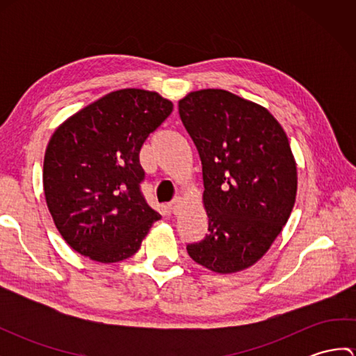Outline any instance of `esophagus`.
I'll return each instance as SVG.
<instances>
[{"mask_svg": "<svg viewBox=\"0 0 356 356\" xmlns=\"http://www.w3.org/2000/svg\"><path fill=\"white\" fill-rule=\"evenodd\" d=\"M168 208H170V211L172 214H177L179 213V209H180V199L177 197V199H174L170 205H168Z\"/></svg>", "mask_w": 356, "mask_h": 356, "instance_id": "34e87169", "label": "esophagus"}]
</instances>
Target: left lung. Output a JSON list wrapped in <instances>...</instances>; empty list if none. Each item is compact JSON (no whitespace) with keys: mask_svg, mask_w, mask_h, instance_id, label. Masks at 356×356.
<instances>
[{"mask_svg":"<svg viewBox=\"0 0 356 356\" xmlns=\"http://www.w3.org/2000/svg\"><path fill=\"white\" fill-rule=\"evenodd\" d=\"M179 116L202 162L208 234L186 245L191 259L218 274L260 260L282 232L297 195V165L270 113L226 90L193 92Z\"/></svg>","mask_w":356,"mask_h":356,"instance_id":"left-lung-1","label":"left lung"}]
</instances>
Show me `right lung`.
<instances>
[{
    "label": "right lung",
    "instance_id": "add662e5",
    "mask_svg": "<svg viewBox=\"0 0 356 356\" xmlns=\"http://www.w3.org/2000/svg\"><path fill=\"white\" fill-rule=\"evenodd\" d=\"M154 92L124 88L87 105L56 128L44 156V194L72 249L99 263L138 252L161 214L143 197L139 153L171 115Z\"/></svg>",
    "mask_w": 356,
    "mask_h": 356
}]
</instances>
